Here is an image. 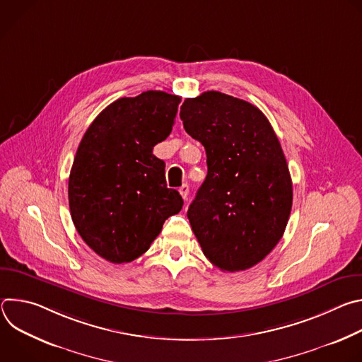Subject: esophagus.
Listing matches in <instances>:
<instances>
[{
  "label": "esophagus",
  "mask_w": 362,
  "mask_h": 362,
  "mask_svg": "<svg viewBox=\"0 0 362 362\" xmlns=\"http://www.w3.org/2000/svg\"><path fill=\"white\" fill-rule=\"evenodd\" d=\"M179 192H180V194H182V197H183L185 200L189 199V186H187V185L180 186V187H179Z\"/></svg>",
  "instance_id": "34e87169"
}]
</instances>
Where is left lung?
<instances>
[{
	"label": "left lung",
	"instance_id": "left-lung-1",
	"mask_svg": "<svg viewBox=\"0 0 362 362\" xmlns=\"http://www.w3.org/2000/svg\"><path fill=\"white\" fill-rule=\"evenodd\" d=\"M180 119L208 158V176L187 211L192 230L221 271L249 269L276 246L291 215L281 143L259 109L221 91L186 98Z\"/></svg>",
	"mask_w": 362,
	"mask_h": 362
}]
</instances>
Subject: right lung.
<instances>
[{"mask_svg":"<svg viewBox=\"0 0 362 362\" xmlns=\"http://www.w3.org/2000/svg\"><path fill=\"white\" fill-rule=\"evenodd\" d=\"M180 97L148 90L122 97L86 130L69 179L73 223L83 240L112 264L132 262L180 212L165 162L153 147L172 132Z\"/></svg>","mask_w":362,"mask_h":362,"instance_id":"add662e5","label":"right lung"}]
</instances>
